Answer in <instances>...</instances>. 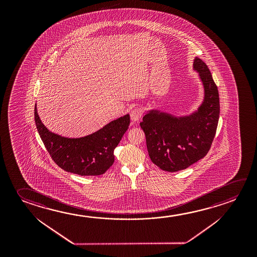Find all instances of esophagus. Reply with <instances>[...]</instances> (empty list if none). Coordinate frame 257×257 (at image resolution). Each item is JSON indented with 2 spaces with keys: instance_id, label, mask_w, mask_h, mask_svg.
I'll return each instance as SVG.
<instances>
[{
  "instance_id": "esophagus-1",
  "label": "esophagus",
  "mask_w": 257,
  "mask_h": 257,
  "mask_svg": "<svg viewBox=\"0 0 257 257\" xmlns=\"http://www.w3.org/2000/svg\"><path fill=\"white\" fill-rule=\"evenodd\" d=\"M143 109L140 108V107H136L135 109L131 111V119H132L134 122H135V121H138V120L141 119V117L143 116Z\"/></svg>"
}]
</instances>
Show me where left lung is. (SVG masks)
Masks as SVG:
<instances>
[{
  "label": "left lung",
  "instance_id": "obj_1",
  "mask_svg": "<svg viewBox=\"0 0 257 257\" xmlns=\"http://www.w3.org/2000/svg\"><path fill=\"white\" fill-rule=\"evenodd\" d=\"M194 68L200 73L205 90L204 101L197 112L177 118L152 111L140 122L151 160L165 171L187 169L205 157L216 135L219 117L218 88L203 61L196 57Z\"/></svg>",
  "mask_w": 257,
  "mask_h": 257
}]
</instances>
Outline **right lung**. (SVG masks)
I'll list each match as a JSON object with an SVG mask.
<instances>
[{
    "label": "right lung",
    "instance_id": "right-lung-1",
    "mask_svg": "<svg viewBox=\"0 0 257 257\" xmlns=\"http://www.w3.org/2000/svg\"><path fill=\"white\" fill-rule=\"evenodd\" d=\"M35 122L45 147L61 169L80 176H99L114 161V150L130 124L126 114L92 135L78 139L64 138L47 130L35 105Z\"/></svg>",
    "mask_w": 257,
    "mask_h": 257
}]
</instances>
